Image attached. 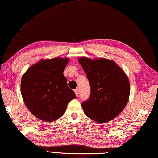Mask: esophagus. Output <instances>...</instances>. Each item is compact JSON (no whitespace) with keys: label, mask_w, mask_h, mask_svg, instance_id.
Segmentation results:
<instances>
[{"label":"esophagus","mask_w":158,"mask_h":158,"mask_svg":"<svg viewBox=\"0 0 158 158\" xmlns=\"http://www.w3.org/2000/svg\"><path fill=\"white\" fill-rule=\"evenodd\" d=\"M75 93L77 97H78V95H79V89H75Z\"/></svg>","instance_id":"esophagus-1"}]
</instances>
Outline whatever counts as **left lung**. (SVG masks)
<instances>
[{"instance_id": "8db88e82", "label": "left lung", "mask_w": 158, "mask_h": 158, "mask_svg": "<svg viewBox=\"0 0 158 158\" xmlns=\"http://www.w3.org/2000/svg\"><path fill=\"white\" fill-rule=\"evenodd\" d=\"M78 61L91 88L89 98L81 104L85 115L98 123L115 118L129 98L130 84L126 74L114 61L105 58L80 57Z\"/></svg>"}]
</instances>
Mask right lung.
<instances>
[{"label": "right lung", "instance_id": "obj_1", "mask_svg": "<svg viewBox=\"0 0 158 158\" xmlns=\"http://www.w3.org/2000/svg\"><path fill=\"white\" fill-rule=\"evenodd\" d=\"M69 61V58L61 57L41 60L22 77V97L36 118L46 122L60 118L69 102L76 98L63 74Z\"/></svg>", "mask_w": 158, "mask_h": 158}]
</instances>
